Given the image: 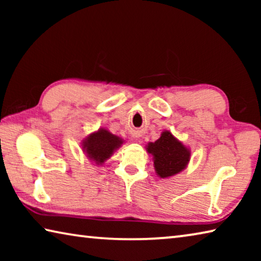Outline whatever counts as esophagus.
Here are the masks:
<instances>
[{
  "mask_svg": "<svg viewBox=\"0 0 261 261\" xmlns=\"http://www.w3.org/2000/svg\"><path fill=\"white\" fill-rule=\"evenodd\" d=\"M135 136H136V137H138V134H136V135H135Z\"/></svg>",
  "mask_w": 261,
  "mask_h": 261,
  "instance_id": "obj_1",
  "label": "esophagus"
}]
</instances>
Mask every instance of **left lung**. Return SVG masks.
Masks as SVG:
<instances>
[{
    "label": "left lung",
    "mask_w": 261,
    "mask_h": 261,
    "mask_svg": "<svg viewBox=\"0 0 261 261\" xmlns=\"http://www.w3.org/2000/svg\"><path fill=\"white\" fill-rule=\"evenodd\" d=\"M148 153L154 158V167L162 178L174 176L182 171L190 160V152L169 131L162 132L155 143H149Z\"/></svg>",
    "instance_id": "1"
}]
</instances>
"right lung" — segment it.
I'll list each match as a JSON object with an SVG mask.
<instances>
[{
    "label": "right lung",
    "mask_w": 261,
    "mask_h": 261,
    "mask_svg": "<svg viewBox=\"0 0 261 261\" xmlns=\"http://www.w3.org/2000/svg\"><path fill=\"white\" fill-rule=\"evenodd\" d=\"M121 144L122 140L117 136L112 135L105 129H100L95 134L88 136V138L84 141V149L88 158L101 165L112 155L115 149L121 146Z\"/></svg>",
    "instance_id": "add662e5"
}]
</instances>
